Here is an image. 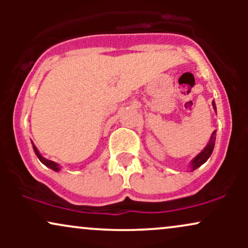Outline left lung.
<instances>
[{
  "mask_svg": "<svg viewBox=\"0 0 248 248\" xmlns=\"http://www.w3.org/2000/svg\"><path fill=\"white\" fill-rule=\"evenodd\" d=\"M212 106H213V109H215V112L217 113V107H216L215 101H212ZM215 142H216V130L212 133L211 138H210V141L209 143L206 144V147L204 148V149L202 150L197 156H195V157L192 158V161L190 162V169H191V171L196 170L197 168H199L202 164H204L207 160H209V157L211 156V154L213 152V148H215Z\"/></svg>",
  "mask_w": 248,
  "mask_h": 248,
  "instance_id": "1",
  "label": "left lung"
}]
</instances>
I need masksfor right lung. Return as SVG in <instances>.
<instances>
[{
	"label": "right lung",
	"instance_id": "1",
	"mask_svg": "<svg viewBox=\"0 0 248 248\" xmlns=\"http://www.w3.org/2000/svg\"><path fill=\"white\" fill-rule=\"evenodd\" d=\"M32 147H33V152H35V154L37 155V157L39 158V161H41L42 163L44 164V166H46L47 168H50V169L55 170V171H59V170H61V166H59L58 163H56V162H53V161L46 160V158H45V157H43L41 154H39L38 149H37L36 146L33 143H32Z\"/></svg>",
	"mask_w": 248,
	"mask_h": 248
}]
</instances>
